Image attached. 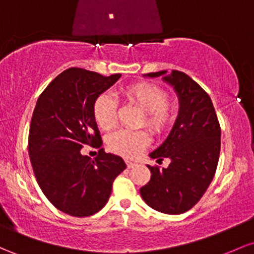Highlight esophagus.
Returning <instances> with one entry per match:
<instances>
[{"label":"esophagus","mask_w":254,"mask_h":254,"mask_svg":"<svg viewBox=\"0 0 254 254\" xmlns=\"http://www.w3.org/2000/svg\"><path fill=\"white\" fill-rule=\"evenodd\" d=\"M125 163H127V169H132V168H135L136 165H137V164L133 163V161H131V160H125Z\"/></svg>","instance_id":"obj_1"}]
</instances>
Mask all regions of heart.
I'll list each match as a JSON object with an SVG mask.
<instances>
[{
	"instance_id": "heart-1",
	"label": "heart",
	"mask_w": 254,
	"mask_h": 254,
	"mask_svg": "<svg viewBox=\"0 0 254 254\" xmlns=\"http://www.w3.org/2000/svg\"><path fill=\"white\" fill-rule=\"evenodd\" d=\"M125 99L143 111L141 124L152 132L163 133L172 122V111L168 106V94L150 83H137L127 86ZM93 117L101 129L108 130L117 122V102L110 94H100L94 100ZM149 135L144 130L122 129L108 136V147L112 152L125 158H135L149 144Z\"/></svg>"
}]
</instances>
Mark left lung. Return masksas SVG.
<instances>
[{"label":"left lung","instance_id":"8db88e82","mask_svg":"<svg viewBox=\"0 0 254 254\" xmlns=\"http://www.w3.org/2000/svg\"><path fill=\"white\" fill-rule=\"evenodd\" d=\"M143 77H163L178 97V116L165 141L149 153L152 159H170L160 170L148 166L149 182L140 189L142 199L159 212L180 214L190 210L212 182L219 152L221 127L210 96L183 72H153Z\"/></svg>","mask_w":254,"mask_h":254}]
</instances>
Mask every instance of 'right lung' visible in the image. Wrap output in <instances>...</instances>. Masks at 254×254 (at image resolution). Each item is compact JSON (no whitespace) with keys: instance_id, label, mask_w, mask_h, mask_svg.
Returning <instances> with one entry per match:
<instances>
[{"instance_id":"add662e5","label":"right lung","mask_w":254,"mask_h":254,"mask_svg":"<svg viewBox=\"0 0 254 254\" xmlns=\"http://www.w3.org/2000/svg\"><path fill=\"white\" fill-rule=\"evenodd\" d=\"M121 76L68 68L44 89L36 104L29 132L36 181L47 199L69 216L99 212L107 204L114 178L127 168L121 157L104 148L94 159L80 153L84 144L102 146L93 117L94 100Z\"/></svg>"}]
</instances>
